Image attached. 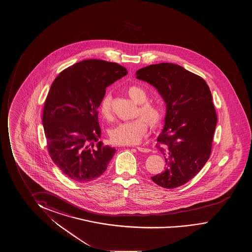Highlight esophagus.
I'll return each instance as SVG.
<instances>
[{
    "label": "esophagus",
    "instance_id": "obj_1",
    "mask_svg": "<svg viewBox=\"0 0 252 252\" xmlns=\"http://www.w3.org/2000/svg\"><path fill=\"white\" fill-rule=\"evenodd\" d=\"M136 149H137V151H141V152H143V153H148V152H150V151H151L150 149H147V148H143V147H136Z\"/></svg>",
    "mask_w": 252,
    "mask_h": 252
}]
</instances>
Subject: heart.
Listing matches in <instances>:
<instances>
[{
	"instance_id": "obj_1",
	"label": "heart",
	"mask_w": 252,
	"mask_h": 252,
	"mask_svg": "<svg viewBox=\"0 0 252 252\" xmlns=\"http://www.w3.org/2000/svg\"><path fill=\"white\" fill-rule=\"evenodd\" d=\"M127 94L133 101L138 104L135 116H141L151 128H157L162 120V112L160 106L153 101H148V94L143 88L130 86L127 89ZM98 110L102 118L110 120L112 117L111 96L109 93L104 94L100 101ZM142 118L121 123L109 132L110 141L117 145H135L139 143L146 134L148 126Z\"/></svg>"
}]
</instances>
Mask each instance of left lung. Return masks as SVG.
<instances>
[{
    "mask_svg": "<svg viewBox=\"0 0 252 252\" xmlns=\"http://www.w3.org/2000/svg\"><path fill=\"white\" fill-rule=\"evenodd\" d=\"M135 75L153 85L166 103L157 147L167 168L151 179L163 188H177L195 177L211 156L218 117L210 88L202 77L177 64H152Z\"/></svg>",
    "mask_w": 252,
    "mask_h": 252,
    "instance_id": "obj_1",
    "label": "left lung"
}]
</instances>
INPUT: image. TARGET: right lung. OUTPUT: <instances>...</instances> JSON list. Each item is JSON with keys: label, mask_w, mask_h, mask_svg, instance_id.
Listing matches in <instances>:
<instances>
[{"label": "right lung", "mask_w": 252, "mask_h": 252, "mask_svg": "<svg viewBox=\"0 0 252 252\" xmlns=\"http://www.w3.org/2000/svg\"><path fill=\"white\" fill-rule=\"evenodd\" d=\"M128 74L116 63L83 60L61 72L46 98L42 124L50 158L66 177L78 183L105 171L116 149L101 137L97 109L106 88Z\"/></svg>", "instance_id": "1"}]
</instances>
